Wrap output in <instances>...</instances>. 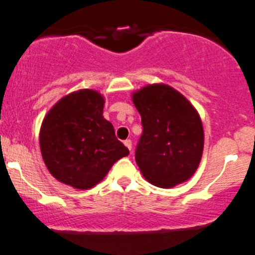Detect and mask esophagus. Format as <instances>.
Instances as JSON below:
<instances>
[{"instance_id":"esophagus-1","label":"esophagus","mask_w":255,"mask_h":255,"mask_svg":"<svg viewBox=\"0 0 255 255\" xmlns=\"http://www.w3.org/2000/svg\"><path fill=\"white\" fill-rule=\"evenodd\" d=\"M124 145L127 146L128 150L131 151V148H132V142H131V140H125L124 141Z\"/></svg>"}]
</instances>
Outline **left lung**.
Returning a JSON list of instances; mask_svg holds the SVG:
<instances>
[{"instance_id": "obj_1", "label": "left lung", "mask_w": 255, "mask_h": 255, "mask_svg": "<svg viewBox=\"0 0 255 255\" xmlns=\"http://www.w3.org/2000/svg\"><path fill=\"white\" fill-rule=\"evenodd\" d=\"M132 102L142 124L135 160L143 177L161 188L187 181L200 165L205 143L197 110L166 84L137 90Z\"/></svg>"}]
</instances>
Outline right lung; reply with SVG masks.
I'll return each mask as SVG.
<instances>
[{
	"label": "right lung",
	"mask_w": 255,
	"mask_h": 255,
	"mask_svg": "<svg viewBox=\"0 0 255 255\" xmlns=\"http://www.w3.org/2000/svg\"><path fill=\"white\" fill-rule=\"evenodd\" d=\"M104 98L92 89L70 93L45 115L39 145L48 171L79 190L94 187L112 166L128 155L103 117Z\"/></svg>",
	"instance_id": "1"
}]
</instances>
